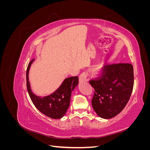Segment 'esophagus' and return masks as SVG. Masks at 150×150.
<instances>
[{
    "instance_id": "obj_1",
    "label": "esophagus",
    "mask_w": 150,
    "mask_h": 150,
    "mask_svg": "<svg viewBox=\"0 0 150 150\" xmlns=\"http://www.w3.org/2000/svg\"><path fill=\"white\" fill-rule=\"evenodd\" d=\"M87 75L88 74L86 72H83L82 74H81L79 77V81L81 82H83V81H85L86 80V78H87Z\"/></svg>"
}]
</instances>
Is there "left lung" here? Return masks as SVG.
I'll return each instance as SVG.
<instances>
[{
	"instance_id": "obj_1",
	"label": "left lung",
	"mask_w": 150,
	"mask_h": 150,
	"mask_svg": "<svg viewBox=\"0 0 150 150\" xmlns=\"http://www.w3.org/2000/svg\"><path fill=\"white\" fill-rule=\"evenodd\" d=\"M103 75L89 81L94 89L92 106L103 119H110L123 110L128 103L134 84L133 66L119 63L104 67Z\"/></svg>"
}]
</instances>
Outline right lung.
I'll use <instances>...</instances> for the list:
<instances>
[{
	"label": "right lung",
	"instance_id": "obj_1",
	"mask_svg": "<svg viewBox=\"0 0 150 150\" xmlns=\"http://www.w3.org/2000/svg\"><path fill=\"white\" fill-rule=\"evenodd\" d=\"M34 59L28 64L26 71L27 88L32 102L38 110L52 119H60L64 116L69 106L71 93L78 84V77L65 79L55 91L46 96H38L33 93L29 81V72Z\"/></svg>",
	"mask_w": 150,
	"mask_h": 150
}]
</instances>
